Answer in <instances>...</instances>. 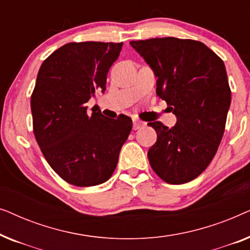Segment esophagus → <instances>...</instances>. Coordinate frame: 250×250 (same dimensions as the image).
Returning a JSON list of instances; mask_svg holds the SVG:
<instances>
[{"mask_svg": "<svg viewBox=\"0 0 250 250\" xmlns=\"http://www.w3.org/2000/svg\"><path fill=\"white\" fill-rule=\"evenodd\" d=\"M143 125H145V123H142L140 121H133V129H134V131H136V129H139V128H141Z\"/></svg>", "mask_w": 250, "mask_h": 250, "instance_id": "obj_1", "label": "esophagus"}]
</instances>
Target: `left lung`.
<instances>
[{"label": "left lung", "mask_w": 250, "mask_h": 250, "mask_svg": "<svg viewBox=\"0 0 250 250\" xmlns=\"http://www.w3.org/2000/svg\"><path fill=\"white\" fill-rule=\"evenodd\" d=\"M129 44L155 71L156 93L177 122L172 128L148 123L157 141L148 151L152 169L169 184L199 176L223 138L231 90L223 60L204 43L162 37Z\"/></svg>", "instance_id": "obj_1"}]
</instances>
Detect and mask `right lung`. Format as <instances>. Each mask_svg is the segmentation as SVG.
Wrapping results in <instances>:
<instances>
[{"label":"right lung","instance_id":"1","mask_svg":"<svg viewBox=\"0 0 250 250\" xmlns=\"http://www.w3.org/2000/svg\"><path fill=\"white\" fill-rule=\"evenodd\" d=\"M123 43L81 42L61 46L43 61L30 98L34 135L61 179L76 187L110 179L132 119L87 112L95 90H105L107 75Z\"/></svg>","mask_w":250,"mask_h":250}]
</instances>
